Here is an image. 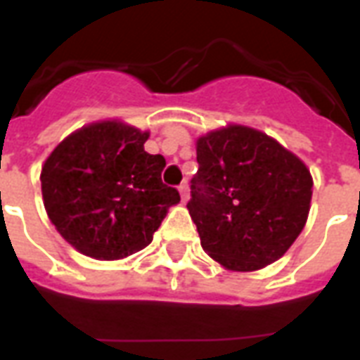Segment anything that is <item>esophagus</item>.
<instances>
[{
	"instance_id": "1",
	"label": "esophagus",
	"mask_w": 360,
	"mask_h": 360,
	"mask_svg": "<svg viewBox=\"0 0 360 360\" xmlns=\"http://www.w3.org/2000/svg\"><path fill=\"white\" fill-rule=\"evenodd\" d=\"M179 194H181V200H183V202H186V200H188V185H186V183H181L179 185Z\"/></svg>"
}]
</instances>
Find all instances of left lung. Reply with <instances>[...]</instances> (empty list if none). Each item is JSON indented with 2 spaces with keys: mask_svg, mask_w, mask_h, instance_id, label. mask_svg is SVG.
<instances>
[{
  "mask_svg": "<svg viewBox=\"0 0 360 360\" xmlns=\"http://www.w3.org/2000/svg\"><path fill=\"white\" fill-rule=\"evenodd\" d=\"M188 213L203 250L231 271L276 262L304 228L312 177L259 130L231 124L202 136Z\"/></svg>",
  "mask_w": 360,
  "mask_h": 360,
  "instance_id": "obj_1",
  "label": "left lung"
}]
</instances>
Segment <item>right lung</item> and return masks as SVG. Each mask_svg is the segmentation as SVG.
Segmentation results:
<instances>
[{"mask_svg": "<svg viewBox=\"0 0 360 360\" xmlns=\"http://www.w3.org/2000/svg\"><path fill=\"white\" fill-rule=\"evenodd\" d=\"M147 132L104 121L65 138L42 166L44 207L76 250L120 259L146 248L179 192L162 183V155H149Z\"/></svg>", "mask_w": 360, "mask_h": 360, "instance_id": "right-lung-1", "label": "right lung"}]
</instances>
